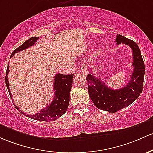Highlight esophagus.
<instances>
[{
	"instance_id": "obj_1",
	"label": "esophagus",
	"mask_w": 153,
	"mask_h": 153,
	"mask_svg": "<svg viewBox=\"0 0 153 153\" xmlns=\"http://www.w3.org/2000/svg\"><path fill=\"white\" fill-rule=\"evenodd\" d=\"M82 72L83 74H87V72H88V71H87V65H85V64L82 65Z\"/></svg>"
}]
</instances>
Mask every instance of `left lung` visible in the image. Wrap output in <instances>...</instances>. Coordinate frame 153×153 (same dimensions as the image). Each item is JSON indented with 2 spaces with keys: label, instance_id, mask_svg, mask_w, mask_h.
Listing matches in <instances>:
<instances>
[{
  "label": "left lung",
  "instance_id": "8db88e82",
  "mask_svg": "<svg viewBox=\"0 0 153 153\" xmlns=\"http://www.w3.org/2000/svg\"><path fill=\"white\" fill-rule=\"evenodd\" d=\"M115 42L116 45H127L132 50L134 71L129 82L122 88L113 90L92 74H89L87 76V89L90 99L97 108L109 113L117 112L138 98L142 92L145 72L141 51L136 42L121 35H116Z\"/></svg>",
  "mask_w": 153,
  "mask_h": 153
}]
</instances>
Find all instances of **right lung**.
Listing matches in <instances>:
<instances>
[{"instance_id":"1","label":"right lung","mask_w":153,"mask_h":153,"mask_svg":"<svg viewBox=\"0 0 153 153\" xmlns=\"http://www.w3.org/2000/svg\"><path fill=\"white\" fill-rule=\"evenodd\" d=\"M39 37H33L28 39L25 41L22 45L17 48L12 52L11 55V58L16 53L20 52V51L25 50L30 46L34 45L37 40L38 39ZM9 66H7V69L6 72V85L7 87L9 93L10 97L12 99V95L10 92L9 89V83H8V74L9 73ZM73 76L74 74H56L54 78V85H53V90L55 92V96L52 102L50 104V105L46 107L45 108L42 109V111H39L37 114L30 116L29 114H25L19 110L18 107L16 106V109L19 111L22 114L25 115L27 117L35 120H38V121H54V120L58 119V118L63 116L67 111L68 107V103H69V96L70 92H71V85L73 83Z\"/></svg>"}]
</instances>
